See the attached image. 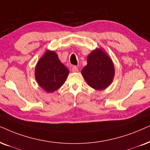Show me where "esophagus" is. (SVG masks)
Listing matches in <instances>:
<instances>
[{"label": "esophagus", "mask_w": 150, "mask_h": 150, "mask_svg": "<svg viewBox=\"0 0 150 150\" xmlns=\"http://www.w3.org/2000/svg\"><path fill=\"white\" fill-rule=\"evenodd\" d=\"M72 71H73V73H77V72H78V69H77V66H73V67H72Z\"/></svg>", "instance_id": "34e87169"}]
</instances>
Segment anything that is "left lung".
<instances>
[{
    "mask_svg": "<svg viewBox=\"0 0 150 150\" xmlns=\"http://www.w3.org/2000/svg\"><path fill=\"white\" fill-rule=\"evenodd\" d=\"M81 73L91 88L102 91L112 83L115 68L107 53L101 48H97L88 55L87 64L81 70Z\"/></svg>",
    "mask_w": 150,
    "mask_h": 150,
    "instance_id": "left-lung-1",
    "label": "left lung"
}]
</instances>
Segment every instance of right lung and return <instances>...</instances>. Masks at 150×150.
Wrapping results in <instances>:
<instances>
[{
	"label": "right lung",
	"mask_w": 150,
	"mask_h": 150,
	"mask_svg": "<svg viewBox=\"0 0 150 150\" xmlns=\"http://www.w3.org/2000/svg\"><path fill=\"white\" fill-rule=\"evenodd\" d=\"M69 72L54 50H47L37 62L35 77L41 88L53 93L64 84Z\"/></svg>",
	"instance_id": "right-lung-1"
}]
</instances>
